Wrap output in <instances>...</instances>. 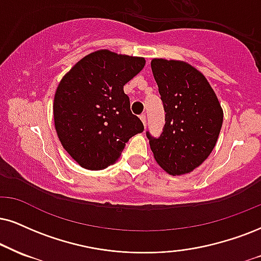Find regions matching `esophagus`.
<instances>
[{"instance_id": "34e87169", "label": "esophagus", "mask_w": 261, "mask_h": 261, "mask_svg": "<svg viewBox=\"0 0 261 261\" xmlns=\"http://www.w3.org/2000/svg\"><path fill=\"white\" fill-rule=\"evenodd\" d=\"M140 120H141V122H143V124L146 127V115L145 114L140 115Z\"/></svg>"}]
</instances>
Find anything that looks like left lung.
<instances>
[{"label":"left lung","mask_w":261,"mask_h":261,"mask_svg":"<svg viewBox=\"0 0 261 261\" xmlns=\"http://www.w3.org/2000/svg\"><path fill=\"white\" fill-rule=\"evenodd\" d=\"M153 77L166 112L159 138L146 132L156 162L170 175L192 172L211 155L223 109L207 79L185 62L152 59Z\"/></svg>","instance_id":"left-lung-1"}]
</instances>
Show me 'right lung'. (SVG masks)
Wrapping results in <instances>:
<instances>
[{"label": "right lung", "mask_w": 261, "mask_h": 261, "mask_svg": "<svg viewBox=\"0 0 261 261\" xmlns=\"http://www.w3.org/2000/svg\"><path fill=\"white\" fill-rule=\"evenodd\" d=\"M144 66V58L101 49L82 58L60 81L53 104L56 130L83 168L100 170L115 163L125 143L144 130L123 92Z\"/></svg>", "instance_id": "add662e5"}]
</instances>
